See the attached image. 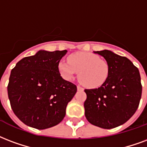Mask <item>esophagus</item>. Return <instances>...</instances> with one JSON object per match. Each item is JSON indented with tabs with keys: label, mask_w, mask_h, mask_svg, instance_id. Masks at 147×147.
<instances>
[{
	"label": "esophagus",
	"mask_w": 147,
	"mask_h": 147,
	"mask_svg": "<svg viewBox=\"0 0 147 147\" xmlns=\"http://www.w3.org/2000/svg\"><path fill=\"white\" fill-rule=\"evenodd\" d=\"M77 90H79V91H81V90H83V88L79 86H77Z\"/></svg>",
	"instance_id": "1"
}]
</instances>
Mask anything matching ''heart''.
<instances>
[{"instance_id": "1", "label": "heart", "mask_w": 147, "mask_h": 147, "mask_svg": "<svg viewBox=\"0 0 147 147\" xmlns=\"http://www.w3.org/2000/svg\"><path fill=\"white\" fill-rule=\"evenodd\" d=\"M68 62L60 61L58 70L64 79L71 80L79 71V79L82 85L90 89L98 88L109 76V64L95 54L78 52L71 54Z\"/></svg>"}]
</instances>
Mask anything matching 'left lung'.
Wrapping results in <instances>:
<instances>
[{
	"label": "left lung",
	"mask_w": 147,
	"mask_h": 147,
	"mask_svg": "<svg viewBox=\"0 0 147 147\" xmlns=\"http://www.w3.org/2000/svg\"><path fill=\"white\" fill-rule=\"evenodd\" d=\"M94 53L109 64V76L100 87L85 90V116L93 125L113 129L125 123L139 107L142 96L140 71L127 57L107 50Z\"/></svg>",
	"instance_id": "left-lung-1"
}]
</instances>
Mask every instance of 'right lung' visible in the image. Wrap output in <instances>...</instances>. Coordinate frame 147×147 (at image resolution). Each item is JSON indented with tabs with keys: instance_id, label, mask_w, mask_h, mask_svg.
Returning a JSON list of instances; mask_svg holds the SVG:
<instances>
[{
	"instance_id": "1",
	"label": "right lung",
	"mask_w": 147,
	"mask_h": 147,
	"mask_svg": "<svg viewBox=\"0 0 147 147\" xmlns=\"http://www.w3.org/2000/svg\"><path fill=\"white\" fill-rule=\"evenodd\" d=\"M67 51H39L20 60L10 75L7 94L13 112L26 125L45 129L57 125L65 116L76 86L66 81L58 64Z\"/></svg>"
}]
</instances>
